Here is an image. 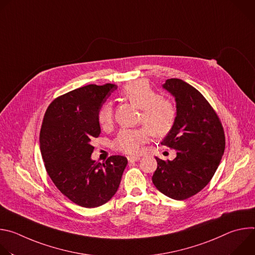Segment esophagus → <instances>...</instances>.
Returning <instances> with one entry per match:
<instances>
[{"mask_svg":"<svg viewBox=\"0 0 255 255\" xmlns=\"http://www.w3.org/2000/svg\"><path fill=\"white\" fill-rule=\"evenodd\" d=\"M138 160H140L139 156H128L129 162H134V161H138Z\"/></svg>","mask_w":255,"mask_h":255,"instance_id":"esophagus-1","label":"esophagus"}]
</instances>
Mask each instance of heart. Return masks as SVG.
<instances>
[{
  "mask_svg": "<svg viewBox=\"0 0 255 255\" xmlns=\"http://www.w3.org/2000/svg\"><path fill=\"white\" fill-rule=\"evenodd\" d=\"M122 96L135 107L141 109L140 121L146 128L123 129L113 141L116 150L127 154H137L142 145L149 139L150 133L155 137L165 136L172 129L176 111L174 105L165 98L157 97L155 91L143 81L128 84L122 91ZM98 122L103 129H107L113 122L111 103H105L98 112Z\"/></svg>",
  "mask_w": 255,
  "mask_h": 255,
  "instance_id": "1",
  "label": "heart"
}]
</instances>
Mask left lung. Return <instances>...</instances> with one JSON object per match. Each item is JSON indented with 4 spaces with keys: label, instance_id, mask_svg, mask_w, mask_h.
<instances>
[{
    "label": "left lung",
    "instance_id": "obj_1",
    "mask_svg": "<svg viewBox=\"0 0 255 255\" xmlns=\"http://www.w3.org/2000/svg\"><path fill=\"white\" fill-rule=\"evenodd\" d=\"M162 89L174 98L176 118L161 144L175 149L176 156L166 161L155 157L152 183L163 195L181 201L209 184L223 156L225 135L213 108L193 86L169 79Z\"/></svg>",
    "mask_w": 255,
    "mask_h": 255
}]
</instances>
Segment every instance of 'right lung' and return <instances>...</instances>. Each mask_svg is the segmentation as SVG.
<instances>
[{
    "label": "right lung",
    "mask_w": 255,
    "mask_h": 255,
    "mask_svg": "<svg viewBox=\"0 0 255 255\" xmlns=\"http://www.w3.org/2000/svg\"><path fill=\"white\" fill-rule=\"evenodd\" d=\"M116 85H88L55 99L40 131V151L56 188L71 202L96 208L116 194L127 158L113 155L95 163L93 139L101 133L98 112Z\"/></svg>",
    "instance_id": "obj_1"
}]
</instances>
